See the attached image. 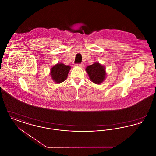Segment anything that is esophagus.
<instances>
[{
    "label": "esophagus",
    "instance_id": "esophagus-1",
    "mask_svg": "<svg viewBox=\"0 0 156 156\" xmlns=\"http://www.w3.org/2000/svg\"><path fill=\"white\" fill-rule=\"evenodd\" d=\"M75 66L76 67H81V68H82V67H83V64H75Z\"/></svg>",
    "mask_w": 156,
    "mask_h": 156
}]
</instances>
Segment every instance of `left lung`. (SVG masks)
Listing matches in <instances>:
<instances>
[{"label":"left lung","instance_id":"8db88e82","mask_svg":"<svg viewBox=\"0 0 156 156\" xmlns=\"http://www.w3.org/2000/svg\"><path fill=\"white\" fill-rule=\"evenodd\" d=\"M86 71L91 81L96 84H101L106 78L105 67L98 62L86 68Z\"/></svg>","mask_w":156,"mask_h":156}]
</instances>
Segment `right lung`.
Here are the masks:
<instances>
[{
    "label": "right lung",
    "mask_w": 156,
    "mask_h": 156,
    "mask_svg": "<svg viewBox=\"0 0 156 156\" xmlns=\"http://www.w3.org/2000/svg\"><path fill=\"white\" fill-rule=\"evenodd\" d=\"M71 67L62 63H58L51 68L50 75L54 81L60 83L67 79Z\"/></svg>",
    "instance_id": "obj_1"
}]
</instances>
